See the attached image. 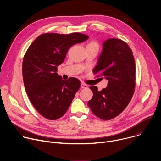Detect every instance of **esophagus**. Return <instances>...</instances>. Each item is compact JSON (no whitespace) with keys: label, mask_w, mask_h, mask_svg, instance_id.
<instances>
[{"label":"esophagus","mask_w":161,"mask_h":161,"mask_svg":"<svg viewBox=\"0 0 161 161\" xmlns=\"http://www.w3.org/2000/svg\"><path fill=\"white\" fill-rule=\"evenodd\" d=\"M81 88H88V85L86 84L81 83Z\"/></svg>","instance_id":"34e87169"}]
</instances>
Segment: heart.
<instances>
[{"label":"heart","instance_id":"obj_1","mask_svg":"<svg viewBox=\"0 0 161 161\" xmlns=\"http://www.w3.org/2000/svg\"><path fill=\"white\" fill-rule=\"evenodd\" d=\"M86 47H95L98 48V44L96 41H91L87 44Z\"/></svg>","mask_w":161,"mask_h":161}]
</instances>
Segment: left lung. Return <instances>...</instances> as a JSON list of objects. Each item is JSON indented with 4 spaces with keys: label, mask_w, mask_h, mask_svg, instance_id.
<instances>
[{
    "label": "left lung",
    "mask_w": 161,
    "mask_h": 161,
    "mask_svg": "<svg viewBox=\"0 0 161 161\" xmlns=\"http://www.w3.org/2000/svg\"><path fill=\"white\" fill-rule=\"evenodd\" d=\"M93 72L108 82L107 87L101 91L96 86H90L93 97L88 106L97 117L112 119L124 110L134 94L136 66L129 45L119 39L105 41Z\"/></svg>",
    "instance_id": "8db88e82"
}]
</instances>
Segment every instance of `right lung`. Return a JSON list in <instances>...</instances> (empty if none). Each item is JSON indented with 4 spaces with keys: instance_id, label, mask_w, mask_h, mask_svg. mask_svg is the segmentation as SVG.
I'll use <instances>...</instances> for the list:
<instances>
[{
    "instance_id": "1",
    "label": "right lung",
    "mask_w": 161,
    "mask_h": 161,
    "mask_svg": "<svg viewBox=\"0 0 161 161\" xmlns=\"http://www.w3.org/2000/svg\"><path fill=\"white\" fill-rule=\"evenodd\" d=\"M81 33H46L31 44L23 60L22 74L26 93L42 117L55 120L62 117L80 88L76 78L67 81L58 75L57 67L73 45L87 40Z\"/></svg>"
}]
</instances>
